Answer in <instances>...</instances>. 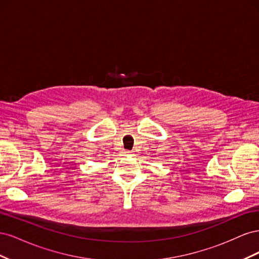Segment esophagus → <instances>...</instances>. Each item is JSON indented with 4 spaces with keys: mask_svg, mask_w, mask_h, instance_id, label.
<instances>
[{
    "mask_svg": "<svg viewBox=\"0 0 259 259\" xmlns=\"http://www.w3.org/2000/svg\"><path fill=\"white\" fill-rule=\"evenodd\" d=\"M123 153H124V155H132V154H133V151H130V150H125Z\"/></svg>",
    "mask_w": 259,
    "mask_h": 259,
    "instance_id": "obj_1",
    "label": "esophagus"
}]
</instances>
